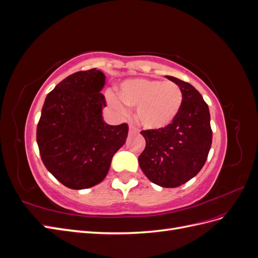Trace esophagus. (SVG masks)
I'll use <instances>...</instances> for the list:
<instances>
[{"mask_svg":"<svg viewBox=\"0 0 258 258\" xmlns=\"http://www.w3.org/2000/svg\"><path fill=\"white\" fill-rule=\"evenodd\" d=\"M136 134H139V129H137L134 126H130L129 127V135H136Z\"/></svg>","mask_w":258,"mask_h":258,"instance_id":"34e87169","label":"esophagus"}]
</instances>
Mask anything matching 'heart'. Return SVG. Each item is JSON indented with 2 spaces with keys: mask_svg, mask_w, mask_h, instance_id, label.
<instances>
[{
  "mask_svg": "<svg viewBox=\"0 0 258 258\" xmlns=\"http://www.w3.org/2000/svg\"><path fill=\"white\" fill-rule=\"evenodd\" d=\"M111 107L118 114L126 113V107H137L136 118L148 130L168 127L181 110L183 92L172 82L151 79H134L123 82L119 97L108 95Z\"/></svg>",
  "mask_w": 258,
  "mask_h": 258,
  "instance_id": "1",
  "label": "heart"
}]
</instances>
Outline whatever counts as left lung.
<instances>
[{"label":"left lung","instance_id":"obj_1","mask_svg":"<svg viewBox=\"0 0 258 258\" xmlns=\"http://www.w3.org/2000/svg\"><path fill=\"white\" fill-rule=\"evenodd\" d=\"M183 92L176 118L160 130H144L139 165L151 182L172 188L189 181L204 167L212 144L209 106L190 84L166 76Z\"/></svg>","mask_w":258,"mask_h":258}]
</instances>
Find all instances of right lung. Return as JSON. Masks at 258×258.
<instances>
[{"instance_id":"add662e5","label":"right lung","mask_w":258,"mask_h":258,"mask_svg":"<svg viewBox=\"0 0 258 258\" xmlns=\"http://www.w3.org/2000/svg\"><path fill=\"white\" fill-rule=\"evenodd\" d=\"M101 70L76 72L60 82L45 99L36 141L45 167L60 183L85 189L101 183L113 156L126 143L128 124H107L101 93Z\"/></svg>"}]
</instances>
